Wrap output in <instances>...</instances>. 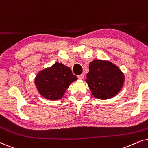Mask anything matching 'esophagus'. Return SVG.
I'll return each mask as SVG.
<instances>
[{
	"label": "esophagus",
	"instance_id": "34e87169",
	"mask_svg": "<svg viewBox=\"0 0 148 148\" xmlns=\"http://www.w3.org/2000/svg\"><path fill=\"white\" fill-rule=\"evenodd\" d=\"M84 77V73H82V74L79 75H78V78L79 79H83Z\"/></svg>",
	"mask_w": 148,
	"mask_h": 148
}]
</instances>
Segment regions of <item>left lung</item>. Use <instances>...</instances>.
Here are the masks:
<instances>
[{
	"instance_id": "1",
	"label": "left lung",
	"mask_w": 148,
	"mask_h": 148,
	"mask_svg": "<svg viewBox=\"0 0 148 148\" xmlns=\"http://www.w3.org/2000/svg\"><path fill=\"white\" fill-rule=\"evenodd\" d=\"M124 81L123 73L110 62L94 60L90 63L86 82L96 98L106 100L116 96Z\"/></svg>"
}]
</instances>
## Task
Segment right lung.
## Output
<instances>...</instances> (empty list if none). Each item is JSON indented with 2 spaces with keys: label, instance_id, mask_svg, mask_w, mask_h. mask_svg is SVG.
<instances>
[{
  "label": "right lung",
  "instance_id": "obj_1",
  "mask_svg": "<svg viewBox=\"0 0 148 148\" xmlns=\"http://www.w3.org/2000/svg\"><path fill=\"white\" fill-rule=\"evenodd\" d=\"M77 77L64 64L56 62L51 67L38 73L35 84L42 96L51 100L62 98L66 89Z\"/></svg>",
  "mask_w": 148,
  "mask_h": 148
}]
</instances>
